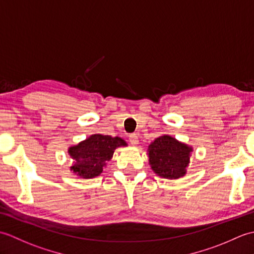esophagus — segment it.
I'll return each instance as SVG.
<instances>
[{
    "label": "esophagus",
    "instance_id": "esophagus-1",
    "mask_svg": "<svg viewBox=\"0 0 254 254\" xmlns=\"http://www.w3.org/2000/svg\"><path fill=\"white\" fill-rule=\"evenodd\" d=\"M128 141L132 145H137L138 144V137L136 134H131L130 136H128Z\"/></svg>",
    "mask_w": 254,
    "mask_h": 254
}]
</instances>
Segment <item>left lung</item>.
I'll list each match as a JSON object with an SVG mask.
<instances>
[{
    "mask_svg": "<svg viewBox=\"0 0 254 254\" xmlns=\"http://www.w3.org/2000/svg\"><path fill=\"white\" fill-rule=\"evenodd\" d=\"M147 150L149 165L155 174L167 179H178L186 175L191 147L178 142L174 137L164 135L156 138Z\"/></svg>",
    "mask_w": 254,
    "mask_h": 254,
    "instance_id": "left-lung-1",
    "label": "left lung"
}]
</instances>
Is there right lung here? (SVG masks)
I'll return each instance as SVG.
<instances>
[{"instance_id":"add662e5","label":"right lung","mask_w":254,"mask_h":254,"mask_svg":"<svg viewBox=\"0 0 254 254\" xmlns=\"http://www.w3.org/2000/svg\"><path fill=\"white\" fill-rule=\"evenodd\" d=\"M126 145L127 143L121 137L94 134L76 146L69 147V155L76 160L71 169L86 179L99 176L107 161L111 159L115 149Z\"/></svg>"}]
</instances>
